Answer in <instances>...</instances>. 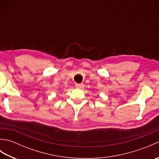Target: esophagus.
I'll use <instances>...</instances> for the list:
<instances>
[{
  "mask_svg": "<svg viewBox=\"0 0 159 159\" xmlns=\"http://www.w3.org/2000/svg\"><path fill=\"white\" fill-rule=\"evenodd\" d=\"M75 87L77 89H83L84 87V85L83 84H76V85H75Z\"/></svg>",
  "mask_w": 159,
  "mask_h": 159,
  "instance_id": "34e87169",
  "label": "esophagus"
}]
</instances>
